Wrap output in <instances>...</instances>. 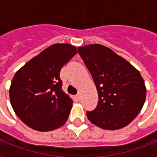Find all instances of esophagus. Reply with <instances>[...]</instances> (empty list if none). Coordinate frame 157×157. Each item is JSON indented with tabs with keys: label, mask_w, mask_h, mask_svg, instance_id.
I'll list each match as a JSON object with an SVG mask.
<instances>
[{
	"label": "esophagus",
	"mask_w": 157,
	"mask_h": 157,
	"mask_svg": "<svg viewBox=\"0 0 157 157\" xmlns=\"http://www.w3.org/2000/svg\"><path fill=\"white\" fill-rule=\"evenodd\" d=\"M75 97H76V98H77L78 100H80V98H81V94H77Z\"/></svg>",
	"instance_id": "esophagus-1"
}]
</instances>
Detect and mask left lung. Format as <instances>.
Listing matches in <instances>:
<instances>
[{"label": "left lung", "instance_id": "obj_1", "mask_svg": "<svg viewBox=\"0 0 157 157\" xmlns=\"http://www.w3.org/2000/svg\"><path fill=\"white\" fill-rule=\"evenodd\" d=\"M93 76L98 95L96 108L86 111L88 120L105 130L124 128L143 107L146 87L138 70L103 45L78 48Z\"/></svg>", "mask_w": 157, "mask_h": 157}]
</instances>
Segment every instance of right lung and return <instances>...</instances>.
Instances as JSON below:
<instances>
[{"label":"right lung","instance_id":"add662e5","mask_svg":"<svg viewBox=\"0 0 157 157\" xmlns=\"http://www.w3.org/2000/svg\"><path fill=\"white\" fill-rule=\"evenodd\" d=\"M77 53L70 44H53L17 71L11 83L10 101L21 121L40 132L63 126L72 99L62 89L60 71Z\"/></svg>","mask_w":157,"mask_h":157}]
</instances>
